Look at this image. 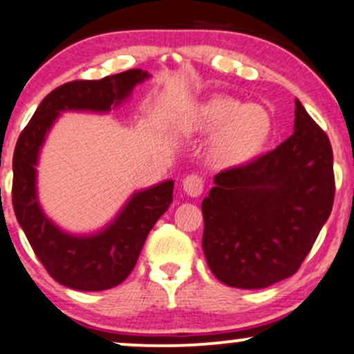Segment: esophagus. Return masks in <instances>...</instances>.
Wrapping results in <instances>:
<instances>
[{
    "mask_svg": "<svg viewBox=\"0 0 354 354\" xmlns=\"http://www.w3.org/2000/svg\"><path fill=\"white\" fill-rule=\"evenodd\" d=\"M182 185H184L185 194L189 195V197H198V195H202L205 187L203 178L200 176H195V174L187 176L184 178V182H182Z\"/></svg>",
    "mask_w": 354,
    "mask_h": 354,
    "instance_id": "1",
    "label": "esophagus"
}]
</instances>
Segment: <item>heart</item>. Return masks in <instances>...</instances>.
Wrapping results in <instances>:
<instances>
[{"label":"heart","instance_id":"obj_1","mask_svg":"<svg viewBox=\"0 0 354 354\" xmlns=\"http://www.w3.org/2000/svg\"><path fill=\"white\" fill-rule=\"evenodd\" d=\"M189 128L212 133L208 157L221 169L239 167L261 154L272 134V118L259 104L216 95L198 103L190 113Z\"/></svg>","mask_w":354,"mask_h":354}]
</instances>
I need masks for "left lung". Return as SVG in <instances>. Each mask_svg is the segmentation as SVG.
I'll use <instances>...</instances> for the list:
<instances>
[{"instance_id": "8db88e82", "label": "left lung", "mask_w": 354, "mask_h": 354, "mask_svg": "<svg viewBox=\"0 0 354 354\" xmlns=\"http://www.w3.org/2000/svg\"><path fill=\"white\" fill-rule=\"evenodd\" d=\"M213 182L202 202L208 268L230 287L264 289L297 272L328 220L335 198L330 139L295 100L294 134Z\"/></svg>"}]
</instances>
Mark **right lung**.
Here are the masks:
<instances>
[{"instance_id": "right-lung-1", "label": "right lung", "mask_w": 354, "mask_h": 354, "mask_svg": "<svg viewBox=\"0 0 354 354\" xmlns=\"http://www.w3.org/2000/svg\"><path fill=\"white\" fill-rule=\"evenodd\" d=\"M151 75L133 68L102 80H75L52 90L37 106L12 156V208L44 268L57 282L97 292L118 286L136 266L147 234L172 203L174 180L134 192L111 223L91 234H72L49 220L37 198L39 152L64 111L108 113Z\"/></svg>"}]
</instances>
